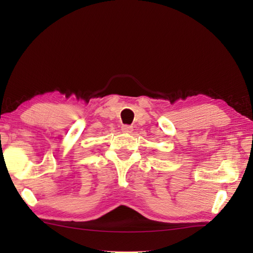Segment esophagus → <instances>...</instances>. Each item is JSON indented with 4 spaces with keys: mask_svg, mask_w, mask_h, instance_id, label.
Listing matches in <instances>:
<instances>
[{
    "mask_svg": "<svg viewBox=\"0 0 253 253\" xmlns=\"http://www.w3.org/2000/svg\"><path fill=\"white\" fill-rule=\"evenodd\" d=\"M133 130V127L130 125H123L122 126V131L126 133H130Z\"/></svg>",
    "mask_w": 253,
    "mask_h": 253,
    "instance_id": "obj_1",
    "label": "esophagus"
}]
</instances>
